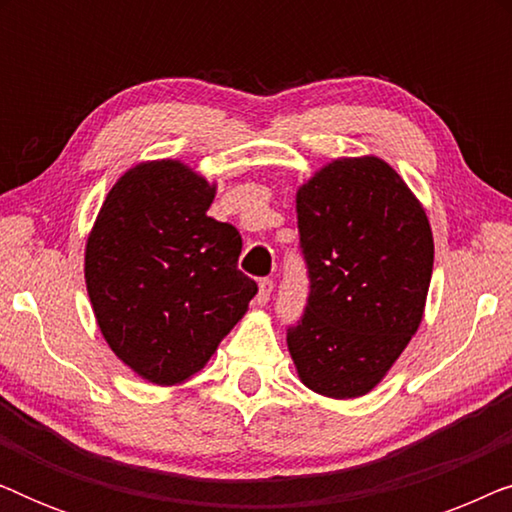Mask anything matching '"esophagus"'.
I'll return each mask as SVG.
<instances>
[{
    "mask_svg": "<svg viewBox=\"0 0 512 512\" xmlns=\"http://www.w3.org/2000/svg\"><path fill=\"white\" fill-rule=\"evenodd\" d=\"M272 289H275V282H272L270 277H265V279H261V282H258V296H256L258 305H265V303H268Z\"/></svg>",
    "mask_w": 512,
    "mask_h": 512,
    "instance_id": "34e87169",
    "label": "esophagus"
}]
</instances>
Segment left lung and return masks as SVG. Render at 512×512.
I'll return each mask as SVG.
<instances>
[{"label": "left lung", "mask_w": 512, "mask_h": 512, "mask_svg": "<svg viewBox=\"0 0 512 512\" xmlns=\"http://www.w3.org/2000/svg\"><path fill=\"white\" fill-rule=\"evenodd\" d=\"M310 296L289 326L291 359L321 396L356 398L387 375L422 324L433 235L384 160L342 158L296 195Z\"/></svg>", "instance_id": "8db88e82"}]
</instances>
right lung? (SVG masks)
Wrapping results in <instances>:
<instances>
[{
    "label": "right lung",
    "mask_w": 512,
    "mask_h": 512,
    "mask_svg": "<svg viewBox=\"0 0 512 512\" xmlns=\"http://www.w3.org/2000/svg\"><path fill=\"white\" fill-rule=\"evenodd\" d=\"M214 191L179 160L142 163L116 181L88 237L97 326L153 384L198 373L258 291L237 270L240 230L207 216Z\"/></svg>",
    "instance_id": "1"
}]
</instances>
